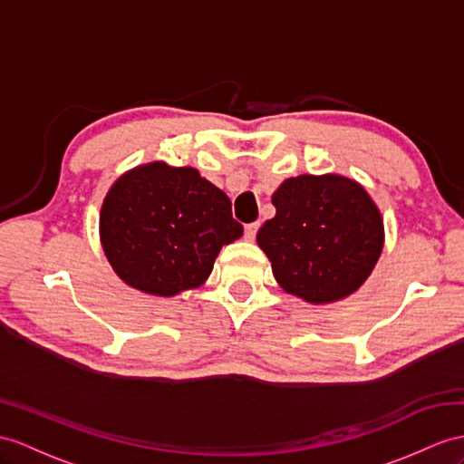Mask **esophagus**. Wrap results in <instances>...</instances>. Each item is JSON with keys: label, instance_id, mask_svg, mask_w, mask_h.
<instances>
[{"label": "esophagus", "instance_id": "34e87169", "mask_svg": "<svg viewBox=\"0 0 464 464\" xmlns=\"http://www.w3.org/2000/svg\"><path fill=\"white\" fill-rule=\"evenodd\" d=\"M257 230H259V222L246 224V228H244V236H246V240L254 242V240H256V234H257Z\"/></svg>", "mask_w": 464, "mask_h": 464}]
</instances>
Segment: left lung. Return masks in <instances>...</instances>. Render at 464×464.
Wrapping results in <instances>:
<instances>
[{"instance_id": "obj_1", "label": "left lung", "mask_w": 464, "mask_h": 464, "mask_svg": "<svg viewBox=\"0 0 464 464\" xmlns=\"http://www.w3.org/2000/svg\"><path fill=\"white\" fill-rule=\"evenodd\" d=\"M271 202L276 217L256 240L281 287L324 304L364 284L382 254L383 220L362 185L341 175H299L285 179Z\"/></svg>"}]
</instances>
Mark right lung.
Masks as SVG:
<instances>
[{"label":"right lung","mask_w":464,"mask_h":464,"mask_svg":"<svg viewBox=\"0 0 464 464\" xmlns=\"http://www.w3.org/2000/svg\"><path fill=\"white\" fill-rule=\"evenodd\" d=\"M244 228L232 202L193 167L147 163L121 175L100 210V240L121 281L173 297L207 281Z\"/></svg>","instance_id":"1"}]
</instances>
